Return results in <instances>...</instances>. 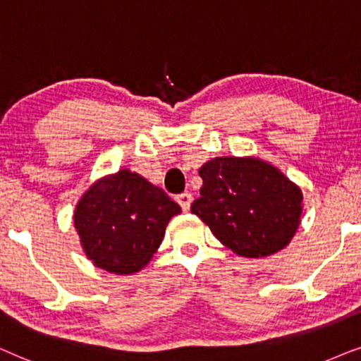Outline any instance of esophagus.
I'll list each match as a JSON object with an SVG mask.
<instances>
[{
    "label": "esophagus",
    "mask_w": 361,
    "mask_h": 361,
    "mask_svg": "<svg viewBox=\"0 0 361 361\" xmlns=\"http://www.w3.org/2000/svg\"><path fill=\"white\" fill-rule=\"evenodd\" d=\"M176 201H178V204L181 206V209L188 211L191 206V201H193V196H191L190 193H181L176 196Z\"/></svg>",
    "instance_id": "34e87169"
}]
</instances>
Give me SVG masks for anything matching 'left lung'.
I'll list each match as a JSON object with an SVG mask.
<instances>
[{"label":"left lung","mask_w":361,"mask_h":361,"mask_svg":"<svg viewBox=\"0 0 361 361\" xmlns=\"http://www.w3.org/2000/svg\"><path fill=\"white\" fill-rule=\"evenodd\" d=\"M200 176L201 196L191 213L234 254L266 257L294 238L304 195L279 168L256 157H216Z\"/></svg>","instance_id":"1"}]
</instances>
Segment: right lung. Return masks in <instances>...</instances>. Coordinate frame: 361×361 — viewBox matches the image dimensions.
Returning a JSON list of instances; mask_svg holds the SVG:
<instances>
[{"label":"right lung","mask_w":361,"mask_h":361,"mask_svg":"<svg viewBox=\"0 0 361 361\" xmlns=\"http://www.w3.org/2000/svg\"><path fill=\"white\" fill-rule=\"evenodd\" d=\"M181 208L135 171L118 170L90 186L74 211L80 246L95 267L130 276L142 271Z\"/></svg>","instance_id":"right-lung-1"}]
</instances>
